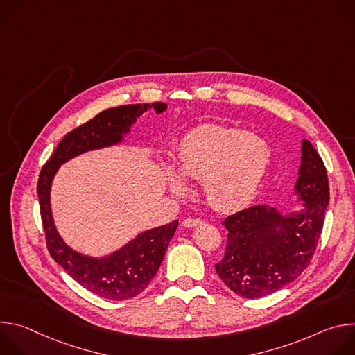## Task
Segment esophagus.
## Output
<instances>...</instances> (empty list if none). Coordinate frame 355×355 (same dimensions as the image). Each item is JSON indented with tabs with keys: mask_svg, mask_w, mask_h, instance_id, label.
I'll list each match as a JSON object with an SVG mask.
<instances>
[{
	"mask_svg": "<svg viewBox=\"0 0 355 355\" xmlns=\"http://www.w3.org/2000/svg\"><path fill=\"white\" fill-rule=\"evenodd\" d=\"M200 223H202V220L199 218H188V219L182 220V226H185V227H195Z\"/></svg>",
	"mask_w": 355,
	"mask_h": 355,
	"instance_id": "34e87169",
	"label": "esophagus"
}]
</instances>
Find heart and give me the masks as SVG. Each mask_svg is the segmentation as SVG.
<instances>
[{"label":"heart","mask_w":355,"mask_h":355,"mask_svg":"<svg viewBox=\"0 0 355 355\" xmlns=\"http://www.w3.org/2000/svg\"><path fill=\"white\" fill-rule=\"evenodd\" d=\"M271 160V148L256 135L219 125H202L178 144L175 168L166 167L170 189L182 195L185 178L202 181L205 198L219 211H236L256 196Z\"/></svg>","instance_id":"obj_1"}]
</instances>
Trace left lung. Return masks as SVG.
I'll use <instances>...</instances> for the list:
<instances>
[{"mask_svg": "<svg viewBox=\"0 0 355 355\" xmlns=\"http://www.w3.org/2000/svg\"><path fill=\"white\" fill-rule=\"evenodd\" d=\"M303 209L282 215L254 205L227 216L225 257L215 264L220 279L247 299L271 295L296 279L315 254L329 205L327 171L312 143L302 140L295 184Z\"/></svg>", "mask_w": 355, "mask_h": 355, "instance_id": "1", "label": "left lung"}]
</instances>
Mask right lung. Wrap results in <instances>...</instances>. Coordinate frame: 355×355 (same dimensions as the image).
<instances>
[{
	"label": "right lung",
	"instance_id": "1",
	"mask_svg": "<svg viewBox=\"0 0 355 355\" xmlns=\"http://www.w3.org/2000/svg\"><path fill=\"white\" fill-rule=\"evenodd\" d=\"M148 108L162 114L167 105L164 103L122 105L98 114L62 139L39 174V207L50 256L81 286L104 299L126 300L146 289L162 266L178 222L146 230L110 256L101 259L83 256L63 241L55 226L50 209V187L63 163L85 151L122 141L123 135L130 132V126Z\"/></svg>",
	"mask_w": 355,
	"mask_h": 355
}]
</instances>
